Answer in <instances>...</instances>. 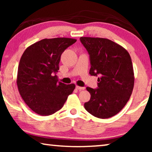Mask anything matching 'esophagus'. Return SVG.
<instances>
[{
	"mask_svg": "<svg viewBox=\"0 0 152 152\" xmlns=\"http://www.w3.org/2000/svg\"><path fill=\"white\" fill-rule=\"evenodd\" d=\"M76 88L77 89V90H79V91L84 90V89H85L84 87H81V86H76Z\"/></svg>",
	"mask_w": 152,
	"mask_h": 152,
	"instance_id": "34e87169",
	"label": "esophagus"
}]
</instances>
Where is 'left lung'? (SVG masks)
Here are the masks:
<instances>
[{
    "mask_svg": "<svg viewBox=\"0 0 152 152\" xmlns=\"http://www.w3.org/2000/svg\"><path fill=\"white\" fill-rule=\"evenodd\" d=\"M80 41L90 55L89 73L99 75L98 88H86L91 99L84 104L85 109L96 118L113 117L126 105L134 88V72L129 54L108 39L82 37Z\"/></svg>",
    "mask_w": 152,
    "mask_h": 152,
    "instance_id": "obj_1",
    "label": "left lung"
}]
</instances>
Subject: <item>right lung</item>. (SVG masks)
<instances>
[{
  "label": "right lung",
  "mask_w": 152,
  "mask_h": 152,
  "mask_svg": "<svg viewBox=\"0 0 152 152\" xmlns=\"http://www.w3.org/2000/svg\"><path fill=\"white\" fill-rule=\"evenodd\" d=\"M71 38L44 39L27 48L18 67V91L25 103L41 115L55 113L63 107L74 84L58 82L57 74L63 52L76 42Z\"/></svg>",
  "instance_id": "1"
}]
</instances>
